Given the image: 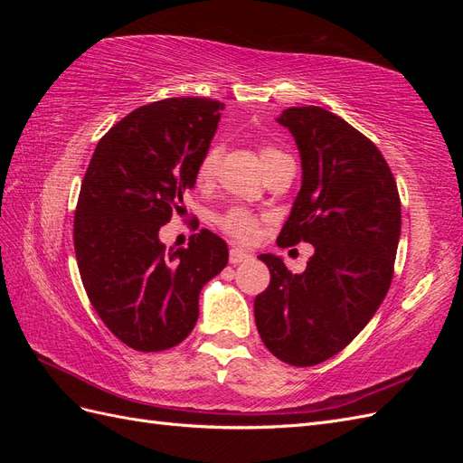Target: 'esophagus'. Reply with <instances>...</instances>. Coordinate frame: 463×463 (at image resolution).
<instances>
[{
	"label": "esophagus",
	"instance_id": "esophagus-1",
	"mask_svg": "<svg viewBox=\"0 0 463 463\" xmlns=\"http://www.w3.org/2000/svg\"><path fill=\"white\" fill-rule=\"evenodd\" d=\"M250 257V253H247V250H243V249H232L230 250V262L232 264H240V262H245V260H249Z\"/></svg>",
	"mask_w": 463,
	"mask_h": 463
}]
</instances>
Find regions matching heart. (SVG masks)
I'll return each instance as SVG.
<instances>
[{
	"label": "heart",
	"mask_w": 463,
	"mask_h": 463,
	"mask_svg": "<svg viewBox=\"0 0 463 463\" xmlns=\"http://www.w3.org/2000/svg\"><path fill=\"white\" fill-rule=\"evenodd\" d=\"M274 154H282V152L276 150L274 146H262V150H260L262 160L274 156ZM218 158H220L218 146H210L203 154V158H201V162L197 165V172H194V179H197L199 185H208L210 181L214 179L216 167H218ZM218 223H220V228L223 232L233 237V240L243 241V243L253 241L255 237H257V232H259V220H257V216H253V214L249 213V210H245L241 206L230 208L228 213H223L218 218Z\"/></svg>",
	"instance_id": "obj_1"
}]
</instances>
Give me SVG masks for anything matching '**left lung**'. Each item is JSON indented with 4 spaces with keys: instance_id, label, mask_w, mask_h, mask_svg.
Listing matches in <instances>:
<instances>
[{
    "instance_id": "left-lung-1",
    "label": "left lung",
    "mask_w": 463,
    "mask_h": 463,
    "mask_svg": "<svg viewBox=\"0 0 463 463\" xmlns=\"http://www.w3.org/2000/svg\"><path fill=\"white\" fill-rule=\"evenodd\" d=\"M301 156V189L278 245L307 241L301 274L260 255L270 286L255 298L257 330L279 361L311 367L367 326L394 274L402 230L396 179L369 138L318 106L288 108L276 119Z\"/></svg>"
}]
</instances>
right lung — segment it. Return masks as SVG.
<instances>
[{
    "mask_svg": "<svg viewBox=\"0 0 463 463\" xmlns=\"http://www.w3.org/2000/svg\"><path fill=\"white\" fill-rule=\"evenodd\" d=\"M222 109L210 98L137 108L98 141L82 179L73 223L82 286L111 334L137 352L184 342L203 286L228 264L226 241L208 230L172 253L158 237L184 210Z\"/></svg>",
    "mask_w": 463,
    "mask_h": 463,
    "instance_id": "obj_1",
    "label": "right lung"
}]
</instances>
